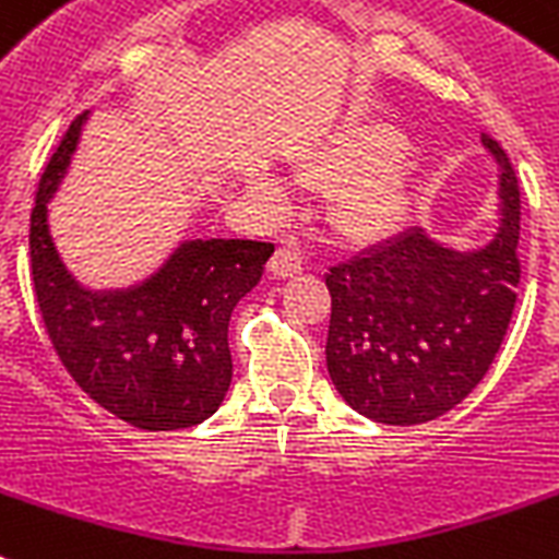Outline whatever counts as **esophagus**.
Segmentation results:
<instances>
[{
	"instance_id": "1",
	"label": "esophagus",
	"mask_w": 559,
	"mask_h": 559,
	"mask_svg": "<svg viewBox=\"0 0 559 559\" xmlns=\"http://www.w3.org/2000/svg\"><path fill=\"white\" fill-rule=\"evenodd\" d=\"M301 270H304V258L301 252L293 250V247H278V250L272 252L270 258L272 275H278V278H293V275H298Z\"/></svg>"
}]
</instances>
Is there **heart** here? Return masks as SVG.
<instances>
[{"mask_svg":"<svg viewBox=\"0 0 559 559\" xmlns=\"http://www.w3.org/2000/svg\"><path fill=\"white\" fill-rule=\"evenodd\" d=\"M401 130L386 121H349L295 167L298 185L330 192V224L352 243L383 241L409 207L412 162L392 156Z\"/></svg>","mask_w":559,"mask_h":559,"instance_id":"1","label":"heart"}]
</instances>
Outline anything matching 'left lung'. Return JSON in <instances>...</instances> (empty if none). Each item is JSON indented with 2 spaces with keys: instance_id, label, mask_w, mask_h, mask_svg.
Listing matches in <instances>:
<instances>
[{
  "instance_id": "1",
  "label": "left lung",
  "mask_w": 559,
  "mask_h": 559,
  "mask_svg": "<svg viewBox=\"0 0 559 559\" xmlns=\"http://www.w3.org/2000/svg\"><path fill=\"white\" fill-rule=\"evenodd\" d=\"M503 227L480 250L457 252L424 229L401 233L330 266L326 369L352 409L378 424L415 426L454 409L489 372L520 284V185L506 150Z\"/></svg>"
}]
</instances>
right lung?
Masks as SVG:
<instances>
[{
    "instance_id": "right-lung-1",
    "label": "right lung",
    "mask_w": 559,
    "mask_h": 559,
    "mask_svg": "<svg viewBox=\"0 0 559 559\" xmlns=\"http://www.w3.org/2000/svg\"><path fill=\"white\" fill-rule=\"evenodd\" d=\"M84 116L70 121L53 150L31 213V275L41 321L62 367L102 409L144 431L187 429L207 420L227 395L229 316L261 281L275 243L195 238L135 287L84 289L64 270L48 229V201L68 170Z\"/></svg>"
}]
</instances>
